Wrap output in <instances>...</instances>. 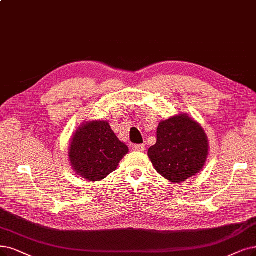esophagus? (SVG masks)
<instances>
[{
  "instance_id": "34e87169",
  "label": "esophagus",
  "mask_w": 256,
  "mask_h": 256,
  "mask_svg": "<svg viewBox=\"0 0 256 256\" xmlns=\"http://www.w3.org/2000/svg\"><path fill=\"white\" fill-rule=\"evenodd\" d=\"M134 148L138 152H144L146 150V144H135Z\"/></svg>"
}]
</instances>
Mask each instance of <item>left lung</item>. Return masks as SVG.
Here are the masks:
<instances>
[{"mask_svg":"<svg viewBox=\"0 0 256 256\" xmlns=\"http://www.w3.org/2000/svg\"><path fill=\"white\" fill-rule=\"evenodd\" d=\"M208 139L202 128L184 114L159 123L156 144L148 157L156 171L172 182H182L204 168Z\"/></svg>","mask_w":256,"mask_h":256,"instance_id":"8db88e82","label":"left lung"}]
</instances>
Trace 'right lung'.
<instances>
[{"label": "right lung", "mask_w": 256, "mask_h": 256, "mask_svg": "<svg viewBox=\"0 0 256 256\" xmlns=\"http://www.w3.org/2000/svg\"><path fill=\"white\" fill-rule=\"evenodd\" d=\"M128 152V146L117 138L106 121H92L76 132L68 156L72 168L80 176L99 182L115 171Z\"/></svg>", "instance_id": "obj_1"}]
</instances>
